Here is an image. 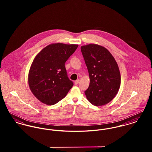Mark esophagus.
I'll return each instance as SVG.
<instances>
[{"mask_svg": "<svg viewBox=\"0 0 152 152\" xmlns=\"http://www.w3.org/2000/svg\"><path fill=\"white\" fill-rule=\"evenodd\" d=\"M79 83H80V80H76V81L74 82V83H75V85H77Z\"/></svg>", "mask_w": 152, "mask_h": 152, "instance_id": "34e87169", "label": "esophagus"}]
</instances>
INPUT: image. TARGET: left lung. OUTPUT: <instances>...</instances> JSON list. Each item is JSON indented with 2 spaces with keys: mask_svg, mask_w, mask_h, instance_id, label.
<instances>
[{
  "mask_svg": "<svg viewBox=\"0 0 152 152\" xmlns=\"http://www.w3.org/2000/svg\"><path fill=\"white\" fill-rule=\"evenodd\" d=\"M88 71L90 83L85 91L87 99L96 107L108 104L121 86L118 65L105 47L96 44L81 47Z\"/></svg>",
  "mask_w": 152,
  "mask_h": 152,
  "instance_id": "left-lung-1",
  "label": "left lung"
}]
</instances>
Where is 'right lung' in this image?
I'll list each match as a JSON object with an SVG mask.
<instances>
[{"mask_svg":"<svg viewBox=\"0 0 152 152\" xmlns=\"http://www.w3.org/2000/svg\"><path fill=\"white\" fill-rule=\"evenodd\" d=\"M78 47V44H51L35 57L28 71V83L33 94L42 103L56 104L73 86L67 77L65 63Z\"/></svg>","mask_w":152,"mask_h":152,"instance_id":"add662e5","label":"right lung"}]
</instances>
